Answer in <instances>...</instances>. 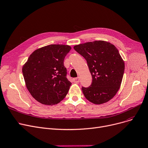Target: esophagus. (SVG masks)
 <instances>
[{
    "label": "esophagus",
    "mask_w": 148,
    "mask_h": 148,
    "mask_svg": "<svg viewBox=\"0 0 148 148\" xmlns=\"http://www.w3.org/2000/svg\"><path fill=\"white\" fill-rule=\"evenodd\" d=\"M73 81L75 83H79V77H76V78H73Z\"/></svg>",
    "instance_id": "34e87169"
}]
</instances>
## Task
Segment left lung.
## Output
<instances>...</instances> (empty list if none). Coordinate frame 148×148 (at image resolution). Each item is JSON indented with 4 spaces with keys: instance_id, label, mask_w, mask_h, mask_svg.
I'll return each mask as SVG.
<instances>
[{
    "instance_id": "left-lung-1",
    "label": "left lung",
    "mask_w": 148,
    "mask_h": 148,
    "mask_svg": "<svg viewBox=\"0 0 148 148\" xmlns=\"http://www.w3.org/2000/svg\"><path fill=\"white\" fill-rule=\"evenodd\" d=\"M86 60L92 76L91 85L82 87L85 98L95 105L106 103L114 97L122 82L124 62L111 43L95 40L74 46Z\"/></svg>"
}]
</instances>
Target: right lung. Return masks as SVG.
<instances>
[{
	"label": "right lung",
	"instance_id": "obj_1",
	"mask_svg": "<svg viewBox=\"0 0 148 148\" xmlns=\"http://www.w3.org/2000/svg\"><path fill=\"white\" fill-rule=\"evenodd\" d=\"M71 49L67 45L43 47L33 51L23 65L26 87L43 105H56L67 95L72 83L66 77L64 59Z\"/></svg>",
	"mask_w": 148,
	"mask_h": 148
}]
</instances>
